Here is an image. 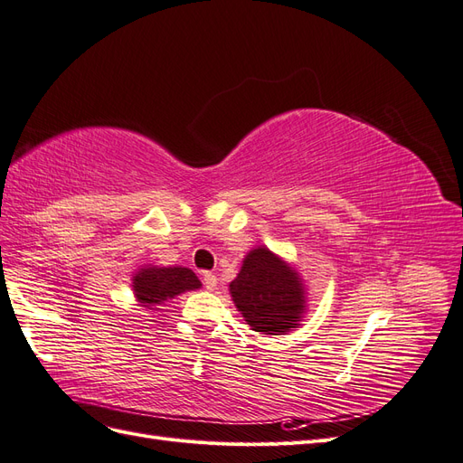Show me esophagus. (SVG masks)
Segmentation results:
<instances>
[{
	"label": "esophagus",
	"mask_w": 463,
	"mask_h": 463,
	"mask_svg": "<svg viewBox=\"0 0 463 463\" xmlns=\"http://www.w3.org/2000/svg\"><path fill=\"white\" fill-rule=\"evenodd\" d=\"M203 284H204V288L206 289H216V286H218V278L213 274V272H204L203 274Z\"/></svg>",
	"instance_id": "34e87169"
}]
</instances>
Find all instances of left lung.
I'll return each instance as SVG.
<instances>
[{
	"label": "left lung",
	"instance_id": "left-lung-1",
	"mask_svg": "<svg viewBox=\"0 0 463 463\" xmlns=\"http://www.w3.org/2000/svg\"><path fill=\"white\" fill-rule=\"evenodd\" d=\"M230 293L247 325L269 335L298 328L305 313V289L298 270L266 247H257L245 257Z\"/></svg>",
	"mask_w": 463,
	"mask_h": 463
}]
</instances>
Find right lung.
I'll list each match as a JSON object with an SVG mask.
<instances>
[{
  "label": "right lung",
  "mask_w": 463,
  "mask_h": 463,
  "mask_svg": "<svg viewBox=\"0 0 463 463\" xmlns=\"http://www.w3.org/2000/svg\"><path fill=\"white\" fill-rule=\"evenodd\" d=\"M197 288H201V279L181 266H146L133 276L135 298L146 309Z\"/></svg>",
  "instance_id": "obj_1"
}]
</instances>
